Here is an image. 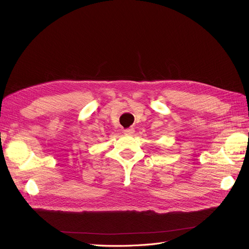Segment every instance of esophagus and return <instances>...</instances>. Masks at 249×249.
Segmentation results:
<instances>
[{
    "label": "esophagus",
    "instance_id": "esophagus-1",
    "mask_svg": "<svg viewBox=\"0 0 249 249\" xmlns=\"http://www.w3.org/2000/svg\"><path fill=\"white\" fill-rule=\"evenodd\" d=\"M134 132H135L134 127H130V129H126V130L124 131V133L125 135H129V136H130V135H133Z\"/></svg>",
    "mask_w": 249,
    "mask_h": 249
}]
</instances>
